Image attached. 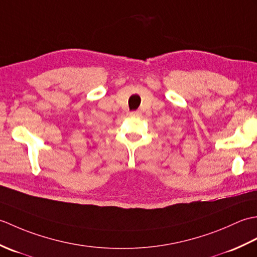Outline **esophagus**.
Segmentation results:
<instances>
[{
	"mask_svg": "<svg viewBox=\"0 0 257 257\" xmlns=\"http://www.w3.org/2000/svg\"><path fill=\"white\" fill-rule=\"evenodd\" d=\"M129 116L130 117H139L140 116V112L139 111H133V112L129 113Z\"/></svg>",
	"mask_w": 257,
	"mask_h": 257,
	"instance_id": "1",
	"label": "esophagus"
}]
</instances>
